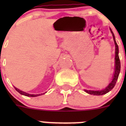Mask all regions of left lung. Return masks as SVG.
<instances>
[{"mask_svg":"<svg viewBox=\"0 0 126 126\" xmlns=\"http://www.w3.org/2000/svg\"><path fill=\"white\" fill-rule=\"evenodd\" d=\"M110 30V32L112 34V36H113V41H114V43H115V71H114V74H113V79H112V81L110 82V83L109 84V85L107 86L105 89H103L102 90L100 91H93V90H84L86 93H89L90 94H93V95H102V94H106L107 93L109 92L110 91L112 90L113 88V87L115 86V83L117 82V80L118 79V77L119 75L120 71H121V62H120L119 57V47H118V45L116 43V41H115V36L113 34V33L112 32V30Z\"/></svg>","mask_w":126,"mask_h":126,"instance_id":"1","label":"left lung"}]
</instances>
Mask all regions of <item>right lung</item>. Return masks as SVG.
<instances>
[{
	"label": "right lung",
	"instance_id": "right-lung-1",
	"mask_svg": "<svg viewBox=\"0 0 126 126\" xmlns=\"http://www.w3.org/2000/svg\"><path fill=\"white\" fill-rule=\"evenodd\" d=\"M14 88L16 89V90L17 91L18 93H19L20 94H23V95H24V96H31V97H35V96H40V95H41V94H29V93H26V92H23V91H21V90H19V89H17V88L14 87ZM43 94H45V93H43Z\"/></svg>",
	"mask_w": 126,
	"mask_h": 126
}]
</instances>
